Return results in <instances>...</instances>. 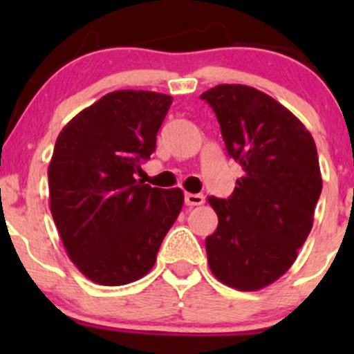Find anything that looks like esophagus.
<instances>
[{
	"instance_id": "34e87169",
	"label": "esophagus",
	"mask_w": 354,
	"mask_h": 354,
	"mask_svg": "<svg viewBox=\"0 0 354 354\" xmlns=\"http://www.w3.org/2000/svg\"><path fill=\"white\" fill-rule=\"evenodd\" d=\"M185 203L188 206H200L205 203V196H203V194H196V193H186Z\"/></svg>"
}]
</instances>
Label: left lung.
Segmentation results:
<instances>
[{
  "label": "left lung",
  "instance_id": "8db88e82",
  "mask_svg": "<svg viewBox=\"0 0 354 354\" xmlns=\"http://www.w3.org/2000/svg\"><path fill=\"white\" fill-rule=\"evenodd\" d=\"M200 98L243 168L228 200L208 198L218 214L206 238L209 270L239 291L261 290L290 270L313 228L323 188L315 140L293 113L251 86L218 84Z\"/></svg>",
  "mask_w": 354,
  "mask_h": 354
}]
</instances>
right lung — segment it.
<instances>
[{"label":"right lung","mask_w":354,"mask_h":354,"mask_svg":"<svg viewBox=\"0 0 354 354\" xmlns=\"http://www.w3.org/2000/svg\"><path fill=\"white\" fill-rule=\"evenodd\" d=\"M171 103L154 91L108 93L56 140L48 168L53 219L71 261L103 286L143 278L183 208L180 188H151L135 176Z\"/></svg>","instance_id":"right-lung-1"}]
</instances>
